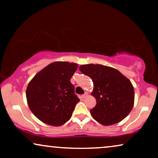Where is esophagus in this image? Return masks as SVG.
Returning <instances> with one entry per match:
<instances>
[{"mask_svg":"<svg viewBox=\"0 0 158 158\" xmlns=\"http://www.w3.org/2000/svg\"><path fill=\"white\" fill-rule=\"evenodd\" d=\"M88 96V93H85V94L82 95V96H81V98L84 99L85 98H86V97H87Z\"/></svg>","mask_w":158,"mask_h":158,"instance_id":"34e87169","label":"esophagus"}]
</instances>
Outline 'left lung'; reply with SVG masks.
<instances>
[{"instance_id": "8db88e82", "label": "left lung", "mask_w": 158, "mask_h": 158, "mask_svg": "<svg viewBox=\"0 0 158 158\" xmlns=\"http://www.w3.org/2000/svg\"><path fill=\"white\" fill-rule=\"evenodd\" d=\"M79 70L94 82L91 95L96 105L90 112L94 119L109 126L126 118L135 102L131 81L116 69L102 64H83Z\"/></svg>"}]
</instances>
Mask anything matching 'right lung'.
Segmentation results:
<instances>
[{
  "label": "right lung",
  "instance_id": "add662e5",
  "mask_svg": "<svg viewBox=\"0 0 158 158\" xmlns=\"http://www.w3.org/2000/svg\"><path fill=\"white\" fill-rule=\"evenodd\" d=\"M77 68L76 63L54 62L29 82L26 91L28 106L41 122L59 127L70 119L80 101L70 83Z\"/></svg>",
  "mask_w": 158,
  "mask_h": 158
}]
</instances>
